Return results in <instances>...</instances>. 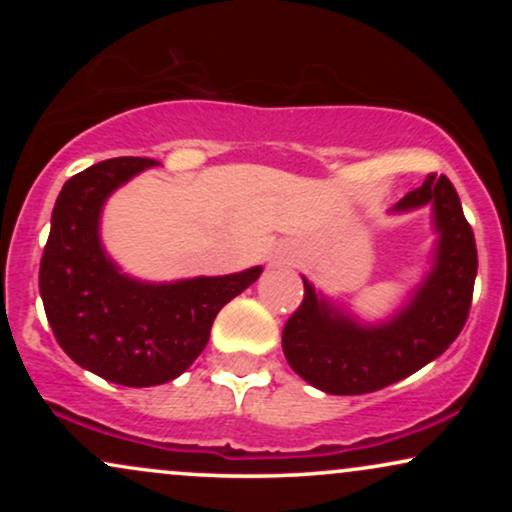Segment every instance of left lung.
<instances>
[{
    "instance_id": "1",
    "label": "left lung",
    "mask_w": 512,
    "mask_h": 512,
    "mask_svg": "<svg viewBox=\"0 0 512 512\" xmlns=\"http://www.w3.org/2000/svg\"><path fill=\"white\" fill-rule=\"evenodd\" d=\"M433 209V267L411 298L380 325H361L317 296L303 279V303L289 317L281 346L289 366L327 395H366L407 378L443 354L467 322L477 279V243L452 182L428 175L392 207Z\"/></svg>"
}]
</instances>
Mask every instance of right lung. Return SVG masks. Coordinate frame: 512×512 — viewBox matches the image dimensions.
Returning a JSON list of instances; mask_svg holds the SVG:
<instances>
[{"instance_id":"add662e5","label":"right lung","mask_w":512,"mask_h":512,"mask_svg":"<svg viewBox=\"0 0 512 512\" xmlns=\"http://www.w3.org/2000/svg\"><path fill=\"white\" fill-rule=\"evenodd\" d=\"M154 158L101 161L64 182L40 260V298L64 354L125 387L163 385L195 363L219 310L262 267L151 284L120 272L101 243V211Z\"/></svg>"}]
</instances>
